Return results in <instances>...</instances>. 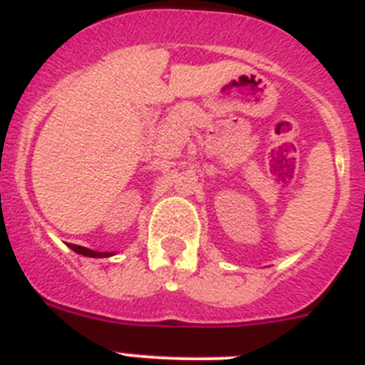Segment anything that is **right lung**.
I'll list each match as a JSON object with an SVG mask.
<instances>
[{
	"label": "right lung",
	"mask_w": 365,
	"mask_h": 365,
	"mask_svg": "<svg viewBox=\"0 0 365 365\" xmlns=\"http://www.w3.org/2000/svg\"><path fill=\"white\" fill-rule=\"evenodd\" d=\"M70 248H72L76 253H79V255L92 257V259H103V257H112L113 255V253H108V252H93V250L78 246V244H70Z\"/></svg>",
	"instance_id": "1"
}]
</instances>
